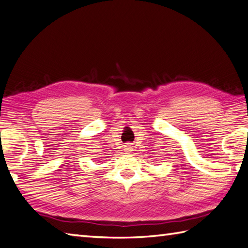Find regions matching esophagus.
<instances>
[{
	"instance_id": "obj_1",
	"label": "esophagus",
	"mask_w": 248,
	"mask_h": 248,
	"mask_svg": "<svg viewBox=\"0 0 248 248\" xmlns=\"http://www.w3.org/2000/svg\"><path fill=\"white\" fill-rule=\"evenodd\" d=\"M124 150H127V152H131V150H132V145H131V144H125L124 145Z\"/></svg>"
}]
</instances>
